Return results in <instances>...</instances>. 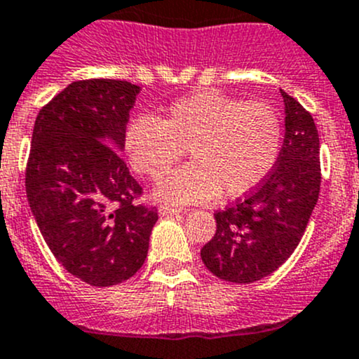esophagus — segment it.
Segmentation results:
<instances>
[{"instance_id": "1", "label": "esophagus", "mask_w": 359, "mask_h": 359, "mask_svg": "<svg viewBox=\"0 0 359 359\" xmlns=\"http://www.w3.org/2000/svg\"><path fill=\"white\" fill-rule=\"evenodd\" d=\"M158 212H161V216H172V215H180V212H183V209L176 208V205L162 204L161 208H158Z\"/></svg>"}]
</instances>
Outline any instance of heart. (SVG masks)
<instances>
[{
  "label": "heart",
  "mask_w": 359,
  "mask_h": 359,
  "mask_svg": "<svg viewBox=\"0 0 359 359\" xmlns=\"http://www.w3.org/2000/svg\"><path fill=\"white\" fill-rule=\"evenodd\" d=\"M283 122L267 101L202 90L172 102L162 120L136 116L123 134L134 171L158 178L184 151L195 158L162 178L155 195L172 204L241 197L260 187L278 162Z\"/></svg>",
  "instance_id": "1"
}]
</instances>
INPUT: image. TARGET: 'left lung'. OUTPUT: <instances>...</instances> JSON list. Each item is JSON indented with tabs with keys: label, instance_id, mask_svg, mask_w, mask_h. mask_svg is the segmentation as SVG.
<instances>
[{
	"label": "left lung",
	"instance_id": "left-lung-1",
	"mask_svg": "<svg viewBox=\"0 0 359 359\" xmlns=\"http://www.w3.org/2000/svg\"><path fill=\"white\" fill-rule=\"evenodd\" d=\"M285 99V141L260 187L223 211L201 250L205 267L229 283H255L278 271L299 246L321 187L319 136L312 115L295 97Z\"/></svg>",
	"mask_w": 359,
	"mask_h": 359
}]
</instances>
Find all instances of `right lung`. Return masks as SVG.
Listing matches in <instances>:
<instances>
[{
    "label": "right lung",
    "instance_id": "right-lung-1",
    "mask_svg": "<svg viewBox=\"0 0 359 359\" xmlns=\"http://www.w3.org/2000/svg\"><path fill=\"white\" fill-rule=\"evenodd\" d=\"M140 90L109 78L73 81L34 122L26 168L31 211L59 264L99 288L140 271L158 219L157 208L136 204L143 188L118 154Z\"/></svg>",
    "mask_w": 359,
    "mask_h": 359
}]
</instances>
